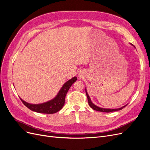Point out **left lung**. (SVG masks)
<instances>
[{
	"label": "left lung",
	"mask_w": 150,
	"mask_h": 150,
	"mask_svg": "<svg viewBox=\"0 0 150 150\" xmlns=\"http://www.w3.org/2000/svg\"><path fill=\"white\" fill-rule=\"evenodd\" d=\"M86 96H87V98H88V103H89V106L92 109H93V110H95V111H100V112H112V111H116L121 110H122V108H125L126 106H127V104H126V105L122 106L120 108H117V109L101 108H99V107H98L96 105H94V104L91 102V99H90V98L89 96V95H88L87 91H86Z\"/></svg>",
	"instance_id": "1"
}]
</instances>
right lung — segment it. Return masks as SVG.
<instances>
[{
	"label": "right lung",
	"instance_id": "right-lung-1",
	"mask_svg": "<svg viewBox=\"0 0 150 150\" xmlns=\"http://www.w3.org/2000/svg\"><path fill=\"white\" fill-rule=\"evenodd\" d=\"M76 77H74L73 78L67 81L63 85L57 96L52 100L48 102L39 104H32L25 102L21 99L22 103L32 111L39 113H44V114H53V113L60 111L62 108V106H64L65 103L66 95L68 90L69 89L72 84L76 82Z\"/></svg>",
	"mask_w": 150,
	"mask_h": 150
}]
</instances>
